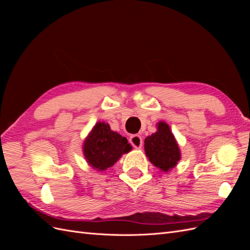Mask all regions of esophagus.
Masks as SVG:
<instances>
[{
  "label": "esophagus",
  "instance_id": "34e87169",
  "mask_svg": "<svg viewBox=\"0 0 250 250\" xmlns=\"http://www.w3.org/2000/svg\"><path fill=\"white\" fill-rule=\"evenodd\" d=\"M129 142L131 143V145L137 149H140L143 146V139L139 134H132L129 139Z\"/></svg>",
  "mask_w": 250,
  "mask_h": 250
}]
</instances>
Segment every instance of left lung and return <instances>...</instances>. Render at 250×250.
Returning a JSON list of instances; mask_svg holds the SVG:
<instances>
[{
  "mask_svg": "<svg viewBox=\"0 0 250 250\" xmlns=\"http://www.w3.org/2000/svg\"><path fill=\"white\" fill-rule=\"evenodd\" d=\"M156 127V132L145 139L144 149L151 164L162 172H169L180 161V149L167 123L160 121Z\"/></svg>",
  "mask_w": 250,
  "mask_h": 250,
  "instance_id": "8db88e82",
  "label": "left lung"
}]
</instances>
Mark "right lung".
Segmentation results:
<instances>
[{
  "label": "right lung",
  "mask_w": 250,
  "mask_h": 250,
  "mask_svg": "<svg viewBox=\"0 0 250 250\" xmlns=\"http://www.w3.org/2000/svg\"><path fill=\"white\" fill-rule=\"evenodd\" d=\"M132 150L125 137L112 131L108 123L97 122L83 142V155L88 166L103 172L112 167L124 153Z\"/></svg>",
  "instance_id": "1"
}]
</instances>
